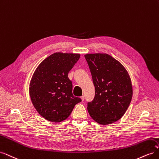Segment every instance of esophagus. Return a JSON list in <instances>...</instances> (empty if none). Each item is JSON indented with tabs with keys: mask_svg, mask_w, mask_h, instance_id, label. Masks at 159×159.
Segmentation results:
<instances>
[{
	"mask_svg": "<svg viewBox=\"0 0 159 159\" xmlns=\"http://www.w3.org/2000/svg\"><path fill=\"white\" fill-rule=\"evenodd\" d=\"M81 100H82V102H84V99H85V96H84V95H82V96H81Z\"/></svg>",
	"mask_w": 159,
	"mask_h": 159,
	"instance_id": "esophagus-1",
	"label": "esophagus"
}]
</instances>
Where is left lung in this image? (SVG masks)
Listing matches in <instances>:
<instances>
[{"mask_svg":"<svg viewBox=\"0 0 159 159\" xmlns=\"http://www.w3.org/2000/svg\"><path fill=\"white\" fill-rule=\"evenodd\" d=\"M95 86V97L88 103L90 116L102 125L113 123L126 112L133 96L131 78L119 61L107 54L85 55Z\"/></svg>","mask_w":159,"mask_h":159,"instance_id":"1","label":"left lung"}]
</instances>
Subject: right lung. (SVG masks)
Masks as SVG:
<instances>
[{"label":"right lung","mask_w":159,"mask_h":159,"mask_svg":"<svg viewBox=\"0 0 159 159\" xmlns=\"http://www.w3.org/2000/svg\"><path fill=\"white\" fill-rule=\"evenodd\" d=\"M79 54L56 52L37 67L30 83L34 107L48 121L57 123L69 117L75 105L81 102L72 93L69 71L80 59Z\"/></svg>","instance_id":"obj_1"}]
</instances>
